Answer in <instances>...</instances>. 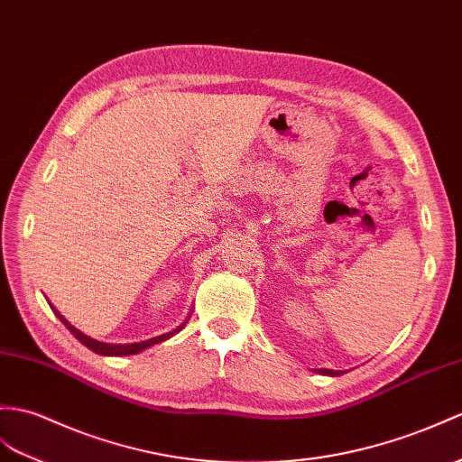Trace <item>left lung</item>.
I'll list each match as a JSON object with an SVG mask.
<instances>
[{"label": "left lung", "instance_id": "8db88e82", "mask_svg": "<svg viewBox=\"0 0 462 462\" xmlns=\"http://www.w3.org/2000/svg\"><path fill=\"white\" fill-rule=\"evenodd\" d=\"M320 374H327V376H338L340 372H332V370H327V368H323V370H319Z\"/></svg>", "mask_w": 462, "mask_h": 462}]
</instances>
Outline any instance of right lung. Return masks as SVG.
I'll use <instances>...</instances> for the list:
<instances>
[{"label": "right lung", "mask_w": 462, "mask_h": 462, "mask_svg": "<svg viewBox=\"0 0 462 462\" xmlns=\"http://www.w3.org/2000/svg\"><path fill=\"white\" fill-rule=\"evenodd\" d=\"M51 305V303H49ZM51 309L55 310V315L62 320V325L67 327L74 337H77L82 345L86 346V348H90L92 352H96V354H102V356H130V354H137V352H142V350H145V348H149V346H153V345H157V342H163V340H167V338H171L173 335H177V332L185 327L187 323H189V319L185 320V323H182L180 327H177L175 330H171V332H167V335H161V337H155V338H149V340H143V342H132V345H108V342H100V340H94V338H90V337H86L84 332H80L77 327H72L67 319H64L59 310L51 305Z\"/></svg>", "instance_id": "right-lung-1"}]
</instances>
